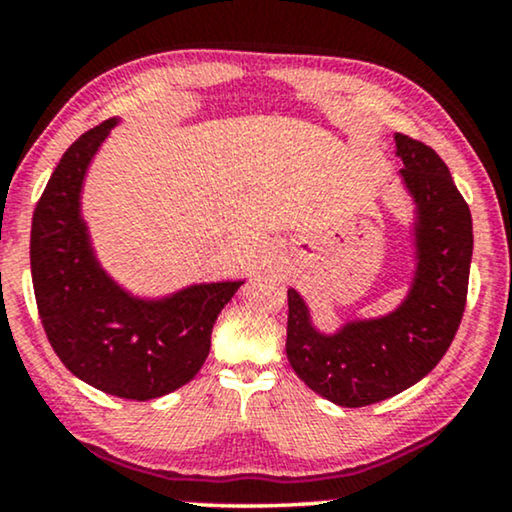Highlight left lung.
<instances>
[{
  "mask_svg": "<svg viewBox=\"0 0 512 512\" xmlns=\"http://www.w3.org/2000/svg\"><path fill=\"white\" fill-rule=\"evenodd\" d=\"M406 189L418 208V269L397 312L354 321L338 335L316 333L302 297L288 288L286 354L316 394L347 409L416 385L439 364L461 326L472 260L470 208L449 167L423 141L397 134Z\"/></svg>",
  "mask_w": 512,
  "mask_h": 512,
  "instance_id": "left-lung-1",
  "label": "left lung"
}]
</instances>
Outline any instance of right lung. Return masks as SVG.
<instances>
[{
  "label": "right lung",
  "instance_id": "obj_1",
  "mask_svg": "<svg viewBox=\"0 0 512 512\" xmlns=\"http://www.w3.org/2000/svg\"><path fill=\"white\" fill-rule=\"evenodd\" d=\"M113 125L106 120L84 132L37 200L32 288L44 333L70 373L106 394L146 401L193 380L210 354L212 326L241 283L191 286L163 302H141L103 274L80 219V186Z\"/></svg>",
  "mask_w": 512,
  "mask_h": 512
}]
</instances>
